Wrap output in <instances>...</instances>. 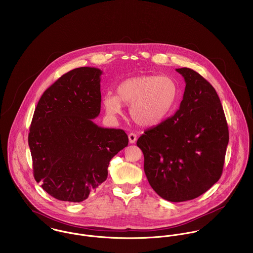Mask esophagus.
<instances>
[{"label":"esophagus","mask_w":253,"mask_h":253,"mask_svg":"<svg viewBox=\"0 0 253 253\" xmlns=\"http://www.w3.org/2000/svg\"><path fill=\"white\" fill-rule=\"evenodd\" d=\"M136 139H137V135H136L135 133L130 132V133L128 134V140H129V143H131V144L135 143V142H136Z\"/></svg>","instance_id":"34e87169"}]
</instances>
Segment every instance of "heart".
Masks as SVG:
<instances>
[{
    "label": "heart",
    "instance_id": "heart-1",
    "mask_svg": "<svg viewBox=\"0 0 253 253\" xmlns=\"http://www.w3.org/2000/svg\"><path fill=\"white\" fill-rule=\"evenodd\" d=\"M117 94L106 93L102 105L111 118L123 113V104L129 105L132 120L141 126L161 124L176 106L179 86L168 76L141 75L126 79L119 84Z\"/></svg>",
    "mask_w": 253,
    "mask_h": 253
}]
</instances>
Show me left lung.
Here are the masks:
<instances>
[{
	"mask_svg": "<svg viewBox=\"0 0 253 253\" xmlns=\"http://www.w3.org/2000/svg\"><path fill=\"white\" fill-rule=\"evenodd\" d=\"M176 71L186 84L179 109L147 129L137 146L154 191L167 201L180 203L198 198L219 180L229 130L214 87L190 68Z\"/></svg>",
	"mask_w": 253,
	"mask_h": 253,
	"instance_id": "8db88e82",
	"label": "left lung"
}]
</instances>
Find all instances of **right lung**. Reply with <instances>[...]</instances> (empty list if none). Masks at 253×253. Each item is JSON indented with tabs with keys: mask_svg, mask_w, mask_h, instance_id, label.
Here are the masks:
<instances>
[{
	"mask_svg": "<svg viewBox=\"0 0 253 253\" xmlns=\"http://www.w3.org/2000/svg\"><path fill=\"white\" fill-rule=\"evenodd\" d=\"M80 67L42 95L28 135L34 177L51 197L80 203L107 179L111 159L128 144L123 129L93 123L101 108L100 76Z\"/></svg>",
	"mask_w": 253,
	"mask_h": 253,
	"instance_id": "add662e5",
	"label": "right lung"
}]
</instances>
